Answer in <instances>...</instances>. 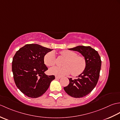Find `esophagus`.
I'll return each instance as SVG.
<instances>
[{"label":"esophagus","mask_w":120,"mask_h":120,"mask_svg":"<svg viewBox=\"0 0 120 120\" xmlns=\"http://www.w3.org/2000/svg\"><path fill=\"white\" fill-rule=\"evenodd\" d=\"M55 78H56V79H60V78H61V77H60V76H55Z\"/></svg>","instance_id":"esophagus-1"}]
</instances>
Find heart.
I'll list each match as a JSON object with an SVG mask.
<instances>
[{
  "instance_id": "obj_1",
  "label": "heart",
  "mask_w": 120,
  "mask_h": 120,
  "mask_svg": "<svg viewBox=\"0 0 120 120\" xmlns=\"http://www.w3.org/2000/svg\"><path fill=\"white\" fill-rule=\"evenodd\" d=\"M60 56L65 59L62 63V67H55L50 68L49 72L51 74L57 76L69 75L72 73L73 76H78L85 71L86 67L85 58L78 56L74 52L64 50L60 52ZM44 62L48 67H53L56 64L55 53L50 52L44 56Z\"/></svg>"
}]
</instances>
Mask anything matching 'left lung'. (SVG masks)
Wrapping results in <instances>:
<instances>
[{
    "label": "left lung",
    "mask_w": 120,
    "mask_h": 120,
    "mask_svg": "<svg viewBox=\"0 0 120 120\" xmlns=\"http://www.w3.org/2000/svg\"><path fill=\"white\" fill-rule=\"evenodd\" d=\"M68 49L81 53L86 59V67L78 78L68 79L69 84L64 87V90L73 98H82L90 93L98 82L101 68V57L98 52L90 46H78Z\"/></svg>",
    "instance_id": "8db88e82"
}]
</instances>
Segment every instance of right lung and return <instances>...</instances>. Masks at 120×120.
<instances>
[{
    "mask_svg": "<svg viewBox=\"0 0 120 120\" xmlns=\"http://www.w3.org/2000/svg\"><path fill=\"white\" fill-rule=\"evenodd\" d=\"M52 49L36 44H27L17 50L12 60L15 85L25 95L37 98L45 93L54 75L44 73L48 70L44 56Z\"/></svg>",
    "mask_w": 120,
    "mask_h": 120,
    "instance_id": "right-lung-1",
    "label": "right lung"
}]
</instances>
